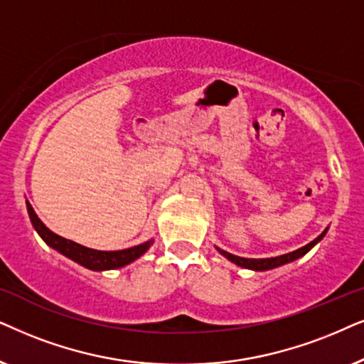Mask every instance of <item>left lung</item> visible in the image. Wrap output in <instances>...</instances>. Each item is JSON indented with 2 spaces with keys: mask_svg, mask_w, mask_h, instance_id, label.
<instances>
[{
  "mask_svg": "<svg viewBox=\"0 0 364 364\" xmlns=\"http://www.w3.org/2000/svg\"><path fill=\"white\" fill-rule=\"evenodd\" d=\"M328 228L324 230L321 235L318 236V238H314L311 243H308L306 246H303V248H299L296 251H291V253H287V255H281V256H276V258H261V259H255V258H241V256H236V255H231L228 253L225 250H220L216 248L220 253L225 256L226 259H230L231 263L241 266V268H246V269H253V271H266V269H273V268H278V266H283L287 263H291V261L301 258L308 253L309 250L313 248L314 245H318L319 241L324 238V235H326Z\"/></svg>",
  "mask_w": 364,
  "mask_h": 364,
  "instance_id": "obj_1",
  "label": "left lung"
}]
</instances>
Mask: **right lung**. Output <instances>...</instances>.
Instances as JSON below:
<instances>
[{
	"label": "right lung",
	"mask_w": 364,
	"mask_h": 364,
	"mask_svg": "<svg viewBox=\"0 0 364 364\" xmlns=\"http://www.w3.org/2000/svg\"><path fill=\"white\" fill-rule=\"evenodd\" d=\"M28 215H30V220L33 223V228H35L38 235L41 236L43 241L48 246H51L53 250L60 251L61 255H65L66 258L76 261L77 264L85 266V268L93 269V271H105V269H114V268H123V266L133 263L134 259H138L139 256L146 253L149 246L153 245V240L146 241V243H141L138 246H133V248H126L119 251H98L86 248V246H81L75 243V241L63 238V236L53 232L50 228L45 226L38 215L33 210V206L26 201Z\"/></svg>",
	"instance_id": "obj_1"
}]
</instances>
